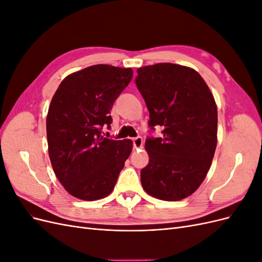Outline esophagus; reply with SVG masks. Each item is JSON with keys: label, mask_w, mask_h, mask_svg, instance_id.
Returning <instances> with one entry per match:
<instances>
[{"label": "esophagus", "mask_w": 262, "mask_h": 262, "mask_svg": "<svg viewBox=\"0 0 262 262\" xmlns=\"http://www.w3.org/2000/svg\"><path fill=\"white\" fill-rule=\"evenodd\" d=\"M132 142H133V147L134 148H139V147H141L142 146V144H143V140H142V138L141 137H137V138H134L133 140H132Z\"/></svg>", "instance_id": "esophagus-1"}]
</instances>
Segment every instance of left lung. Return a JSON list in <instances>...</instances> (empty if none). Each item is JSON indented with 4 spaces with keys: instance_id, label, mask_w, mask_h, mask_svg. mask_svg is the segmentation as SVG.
Returning a JSON list of instances; mask_svg holds the SVG:
<instances>
[{
    "instance_id": "obj_1",
    "label": "left lung",
    "mask_w": 262,
    "mask_h": 262,
    "mask_svg": "<svg viewBox=\"0 0 262 262\" xmlns=\"http://www.w3.org/2000/svg\"><path fill=\"white\" fill-rule=\"evenodd\" d=\"M136 84L149 113L148 126H162V138L148 137V164L141 170L145 191L178 201L200 187L217 143L215 100L196 71L173 63L138 69Z\"/></svg>"
}]
</instances>
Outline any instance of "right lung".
<instances>
[{
  "label": "right lung",
  "instance_id": "right-lung-1",
  "mask_svg": "<svg viewBox=\"0 0 262 262\" xmlns=\"http://www.w3.org/2000/svg\"><path fill=\"white\" fill-rule=\"evenodd\" d=\"M132 69L97 64L70 74L53 95L47 116L52 168L67 191L95 201L115 188L132 150L131 140L101 136L110 126V110L129 85Z\"/></svg>",
  "mask_w": 262,
  "mask_h": 262
}]
</instances>
